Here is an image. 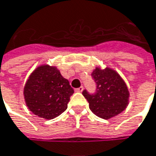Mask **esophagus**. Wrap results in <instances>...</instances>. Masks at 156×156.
<instances>
[{
  "instance_id": "34e87169",
  "label": "esophagus",
  "mask_w": 156,
  "mask_h": 156,
  "mask_svg": "<svg viewBox=\"0 0 156 156\" xmlns=\"http://www.w3.org/2000/svg\"><path fill=\"white\" fill-rule=\"evenodd\" d=\"M83 90V86L79 87V88H78V89H76V91L77 92H82Z\"/></svg>"
}]
</instances>
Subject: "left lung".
Wrapping results in <instances>:
<instances>
[{
  "label": "left lung",
  "mask_w": 156,
  "mask_h": 156,
  "mask_svg": "<svg viewBox=\"0 0 156 156\" xmlns=\"http://www.w3.org/2000/svg\"><path fill=\"white\" fill-rule=\"evenodd\" d=\"M91 75L96 83V94L90 95L83 90V96L92 113L104 119L122 113L129 104L130 92L121 76L108 66L104 69L96 66Z\"/></svg>",
  "instance_id": "8db88e82"
}]
</instances>
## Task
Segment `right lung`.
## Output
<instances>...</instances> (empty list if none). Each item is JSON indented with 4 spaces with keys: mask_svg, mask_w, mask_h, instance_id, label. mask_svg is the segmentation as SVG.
<instances>
[{
    "mask_svg": "<svg viewBox=\"0 0 156 156\" xmlns=\"http://www.w3.org/2000/svg\"><path fill=\"white\" fill-rule=\"evenodd\" d=\"M73 92L68 80L62 77L57 67L48 64L34 70L24 86L27 108L35 115L48 120L58 117L67 108Z\"/></svg>",
    "mask_w": 156,
    "mask_h": 156,
    "instance_id": "right-lung-1",
    "label": "right lung"
}]
</instances>
